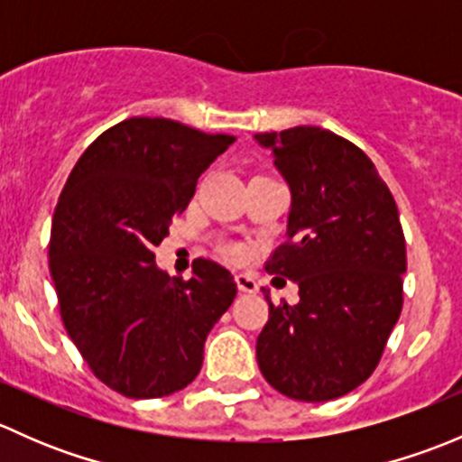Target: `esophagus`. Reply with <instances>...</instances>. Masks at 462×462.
Here are the masks:
<instances>
[{
    "mask_svg": "<svg viewBox=\"0 0 462 462\" xmlns=\"http://www.w3.org/2000/svg\"><path fill=\"white\" fill-rule=\"evenodd\" d=\"M235 282H236V288H239L241 292H257L259 291V283L254 282V277H250V274H236Z\"/></svg>",
    "mask_w": 462,
    "mask_h": 462,
    "instance_id": "1",
    "label": "esophagus"
}]
</instances>
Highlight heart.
Returning <instances> with one entry per match:
<instances>
[{"instance_id": "heart-1", "label": "heart", "mask_w": 462, "mask_h": 462, "mask_svg": "<svg viewBox=\"0 0 462 462\" xmlns=\"http://www.w3.org/2000/svg\"><path fill=\"white\" fill-rule=\"evenodd\" d=\"M223 254H226L227 259H241L244 257V248H241V245H236V244H227V245H223Z\"/></svg>"}]
</instances>
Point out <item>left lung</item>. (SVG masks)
I'll use <instances>...</instances> for the list:
<instances>
[{
    "label": "left lung",
    "instance_id": "8db88e82",
    "mask_svg": "<svg viewBox=\"0 0 462 462\" xmlns=\"http://www.w3.org/2000/svg\"><path fill=\"white\" fill-rule=\"evenodd\" d=\"M291 185L286 241L265 273L292 279L300 304L270 306L259 369L279 393L326 402L375 371L402 310L407 245L371 158L321 127L257 134Z\"/></svg>",
    "mask_w": 462,
    "mask_h": 462
}]
</instances>
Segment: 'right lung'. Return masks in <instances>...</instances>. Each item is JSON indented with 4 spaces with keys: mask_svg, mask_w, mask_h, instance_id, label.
<instances>
[{
    "mask_svg": "<svg viewBox=\"0 0 462 462\" xmlns=\"http://www.w3.org/2000/svg\"><path fill=\"white\" fill-rule=\"evenodd\" d=\"M235 136L170 118H127L96 138L55 205L49 268L64 328L88 369L127 398L185 389L236 283L209 259L170 277L153 248Z\"/></svg>",
    "mask_w": 462,
    "mask_h": 462,
    "instance_id": "right-lung-1",
    "label": "right lung"
}]
</instances>
